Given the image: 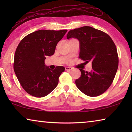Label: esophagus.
Returning <instances> with one entry per match:
<instances>
[{
	"instance_id": "1",
	"label": "esophagus",
	"mask_w": 132,
	"mask_h": 132,
	"mask_svg": "<svg viewBox=\"0 0 132 132\" xmlns=\"http://www.w3.org/2000/svg\"><path fill=\"white\" fill-rule=\"evenodd\" d=\"M72 68L71 67H66L65 68V70H72Z\"/></svg>"
}]
</instances>
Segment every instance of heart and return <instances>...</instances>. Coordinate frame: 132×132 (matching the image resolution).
<instances>
[{"label":"heart","mask_w":132,"mask_h":132,"mask_svg":"<svg viewBox=\"0 0 132 132\" xmlns=\"http://www.w3.org/2000/svg\"><path fill=\"white\" fill-rule=\"evenodd\" d=\"M75 39H70V40H69V41L68 42H69V41H73V40H74Z\"/></svg>","instance_id":"1"}]
</instances>
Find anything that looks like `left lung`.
<instances>
[{"instance_id": "obj_1", "label": "left lung", "mask_w": 132, "mask_h": 132, "mask_svg": "<svg viewBox=\"0 0 132 132\" xmlns=\"http://www.w3.org/2000/svg\"><path fill=\"white\" fill-rule=\"evenodd\" d=\"M66 37L68 39H78L79 58L86 63H92L90 72L80 69L81 75L75 81L77 88L90 97H97L105 92L112 83L119 63L112 39L106 33L89 26L69 31Z\"/></svg>"}]
</instances>
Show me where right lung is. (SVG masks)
Instances as JSON below:
<instances>
[{
    "mask_svg": "<svg viewBox=\"0 0 132 132\" xmlns=\"http://www.w3.org/2000/svg\"><path fill=\"white\" fill-rule=\"evenodd\" d=\"M67 31L38 30L27 35L18 45L13 68L22 87L29 94L44 97L56 87L65 68L56 66L52 70L45 66V60L54 54L57 44Z\"/></svg>",
    "mask_w": 132,
    "mask_h": 132,
    "instance_id": "right-lung-1",
    "label": "right lung"
}]
</instances>
